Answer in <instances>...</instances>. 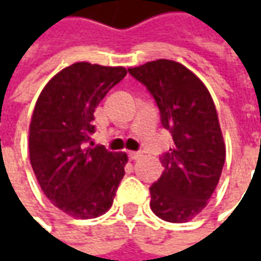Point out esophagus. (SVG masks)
<instances>
[{
  "label": "esophagus",
  "mask_w": 261,
  "mask_h": 261,
  "mask_svg": "<svg viewBox=\"0 0 261 261\" xmlns=\"http://www.w3.org/2000/svg\"><path fill=\"white\" fill-rule=\"evenodd\" d=\"M141 156H142V154H141V152H134V151H130V152H129V158H130L132 161H136V160H139Z\"/></svg>",
  "instance_id": "obj_1"
}]
</instances>
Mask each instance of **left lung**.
I'll use <instances>...</instances> for the list:
<instances>
[{"mask_svg":"<svg viewBox=\"0 0 261 261\" xmlns=\"http://www.w3.org/2000/svg\"><path fill=\"white\" fill-rule=\"evenodd\" d=\"M127 71L155 98L174 141L161 156L163 174L149 187V206L167 222H187L206 207L225 163L215 103L200 78L175 61L156 59Z\"/></svg>","mask_w":261,"mask_h":261,"instance_id":"8db88e82","label":"left lung"}]
</instances>
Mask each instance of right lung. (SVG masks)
Returning <instances> with one entry per match:
<instances>
[{
    "instance_id": "obj_1",
    "label": "right lung",
    "mask_w": 261,
    "mask_h": 261,
    "mask_svg": "<svg viewBox=\"0 0 261 261\" xmlns=\"http://www.w3.org/2000/svg\"><path fill=\"white\" fill-rule=\"evenodd\" d=\"M127 74L123 66L75 62L54 75L36 101L29 154L46 197L66 215L106 214L125 175L127 155L93 148L94 110Z\"/></svg>"
}]
</instances>
